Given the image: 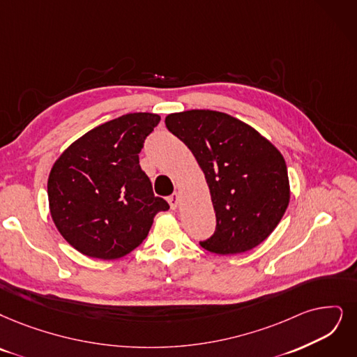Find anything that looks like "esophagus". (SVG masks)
I'll return each instance as SVG.
<instances>
[{
  "label": "esophagus",
  "instance_id": "obj_1",
  "mask_svg": "<svg viewBox=\"0 0 357 357\" xmlns=\"http://www.w3.org/2000/svg\"><path fill=\"white\" fill-rule=\"evenodd\" d=\"M168 204L171 206V209H176L180 204V195L178 193H173L168 197Z\"/></svg>",
  "mask_w": 357,
  "mask_h": 357
}]
</instances>
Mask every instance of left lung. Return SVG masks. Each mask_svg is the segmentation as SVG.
<instances>
[{
  "instance_id": "left-lung-1",
  "label": "left lung",
  "mask_w": 357,
  "mask_h": 357,
  "mask_svg": "<svg viewBox=\"0 0 357 357\" xmlns=\"http://www.w3.org/2000/svg\"><path fill=\"white\" fill-rule=\"evenodd\" d=\"M165 126L192 151L208 183L217 228L201 246L227 256L261 245L290 202L281 152L252 126L220 111L168 114Z\"/></svg>"
}]
</instances>
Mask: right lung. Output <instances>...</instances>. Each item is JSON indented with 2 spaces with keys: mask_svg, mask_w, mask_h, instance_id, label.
Here are the masks:
<instances>
[{
  "mask_svg": "<svg viewBox=\"0 0 357 357\" xmlns=\"http://www.w3.org/2000/svg\"><path fill=\"white\" fill-rule=\"evenodd\" d=\"M160 120L152 112L126 114L84 133L54 162L51 218L77 252L123 258L146 238L156 213L169 209L139 165L144 140Z\"/></svg>",
  "mask_w": 357,
  "mask_h": 357,
  "instance_id": "1",
  "label": "right lung"
}]
</instances>
